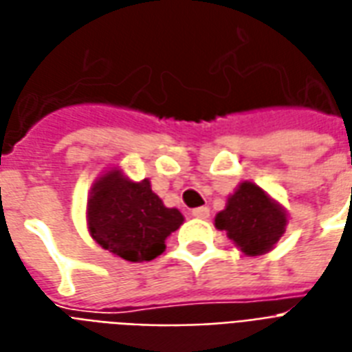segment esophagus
<instances>
[{
  "label": "esophagus",
  "mask_w": 352,
  "mask_h": 352,
  "mask_svg": "<svg viewBox=\"0 0 352 352\" xmlns=\"http://www.w3.org/2000/svg\"><path fill=\"white\" fill-rule=\"evenodd\" d=\"M193 215H195V217H197V219H208V217H210V210H208L206 206L195 208Z\"/></svg>",
  "instance_id": "obj_1"
}]
</instances>
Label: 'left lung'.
<instances>
[{
    "mask_svg": "<svg viewBox=\"0 0 352 352\" xmlns=\"http://www.w3.org/2000/svg\"><path fill=\"white\" fill-rule=\"evenodd\" d=\"M215 227L225 230L245 255L257 257L279 242L287 227V214L261 187L242 182L229 197L225 210L215 215Z\"/></svg>",
    "mask_w": 352,
    "mask_h": 352,
    "instance_id": "obj_1",
    "label": "left lung"
}]
</instances>
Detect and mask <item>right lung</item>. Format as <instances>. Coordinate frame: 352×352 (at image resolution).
Masks as SVG:
<instances>
[{
  "instance_id": "add662e5",
  "label": "right lung",
  "mask_w": 352,
  "mask_h": 352,
  "mask_svg": "<svg viewBox=\"0 0 352 352\" xmlns=\"http://www.w3.org/2000/svg\"><path fill=\"white\" fill-rule=\"evenodd\" d=\"M182 223L184 215L163 204L151 191L150 179L131 182L114 168L91 186L89 234L102 250L129 263H144L161 255L165 240Z\"/></svg>"
}]
</instances>
